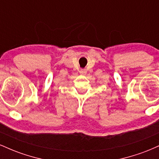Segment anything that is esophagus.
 <instances>
[{"label": "esophagus", "mask_w": 159, "mask_h": 159, "mask_svg": "<svg viewBox=\"0 0 159 159\" xmlns=\"http://www.w3.org/2000/svg\"><path fill=\"white\" fill-rule=\"evenodd\" d=\"M80 74L81 75H85L86 74H87V70H86L85 69H81V70H80Z\"/></svg>", "instance_id": "obj_1"}]
</instances>
